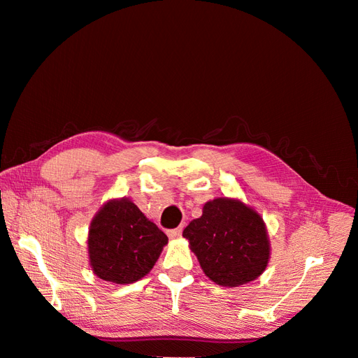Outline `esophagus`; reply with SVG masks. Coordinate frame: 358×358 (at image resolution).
I'll return each mask as SVG.
<instances>
[{"label": "esophagus", "instance_id": "obj_1", "mask_svg": "<svg viewBox=\"0 0 358 358\" xmlns=\"http://www.w3.org/2000/svg\"><path fill=\"white\" fill-rule=\"evenodd\" d=\"M167 234H169L170 239H173V241H175V239H179V237L182 236V229H175V230H170Z\"/></svg>", "mask_w": 358, "mask_h": 358}]
</instances>
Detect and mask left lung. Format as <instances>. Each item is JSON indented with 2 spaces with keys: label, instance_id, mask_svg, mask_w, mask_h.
I'll return each instance as SVG.
<instances>
[{
  "label": "left lung",
  "instance_id": "obj_1",
  "mask_svg": "<svg viewBox=\"0 0 358 358\" xmlns=\"http://www.w3.org/2000/svg\"><path fill=\"white\" fill-rule=\"evenodd\" d=\"M204 275L222 287H239L262 275L270 259L266 224L239 199L218 197L183 230Z\"/></svg>",
  "mask_w": 358,
  "mask_h": 358
}]
</instances>
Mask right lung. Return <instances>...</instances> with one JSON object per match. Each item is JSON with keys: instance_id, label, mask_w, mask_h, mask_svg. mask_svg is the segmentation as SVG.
<instances>
[{"instance_id": "add662e5", "label": "right lung", "mask_w": 358, "mask_h": 358, "mask_svg": "<svg viewBox=\"0 0 358 358\" xmlns=\"http://www.w3.org/2000/svg\"><path fill=\"white\" fill-rule=\"evenodd\" d=\"M167 242V236L131 200L112 199L91 221L90 266L107 282L133 284L152 270Z\"/></svg>"}]
</instances>
